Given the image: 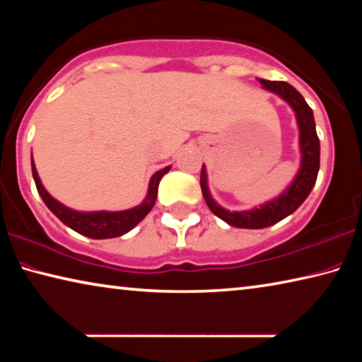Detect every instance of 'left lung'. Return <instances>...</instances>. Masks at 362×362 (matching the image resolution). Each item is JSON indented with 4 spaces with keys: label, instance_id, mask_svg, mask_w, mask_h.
I'll list each match as a JSON object with an SVG mask.
<instances>
[{
    "label": "left lung",
    "instance_id": "obj_1",
    "mask_svg": "<svg viewBox=\"0 0 362 362\" xmlns=\"http://www.w3.org/2000/svg\"><path fill=\"white\" fill-rule=\"evenodd\" d=\"M262 88L277 95L288 106L293 109L298 132H300V169H298L293 180L285 190L277 194V197L269 199L259 206H255L251 209L245 211H228L222 208L221 204L212 198L208 187V172L206 165L203 164L202 169V192L206 199L208 208L214 214L227 222L228 226L237 228H264L285 219L286 216L293 214L300 208L303 202L309 197L313 187L315 185L319 174V163H320V145L317 139V132H315V122L313 109L308 106V103L303 98L300 91L295 87H291L286 82H271V80H259Z\"/></svg>",
    "mask_w": 362,
    "mask_h": 362
}]
</instances>
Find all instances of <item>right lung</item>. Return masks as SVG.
<instances>
[{
	"label": "right lung",
	"mask_w": 362,
	"mask_h": 362,
	"mask_svg": "<svg viewBox=\"0 0 362 362\" xmlns=\"http://www.w3.org/2000/svg\"><path fill=\"white\" fill-rule=\"evenodd\" d=\"M169 170L170 165L154 172L150 179V185H148L146 197L139 206H134V208L125 211H76L72 208H67V206L62 204L61 202H57V199H54L47 192V188L43 187L42 180H40L35 163H33L32 158L33 180H35L37 190L45 204L48 206V209L53 212L62 223H66L69 228L95 240L120 237V235L130 232L136 223H140L145 219L148 212L153 209L154 203H156L159 182Z\"/></svg>",
	"instance_id": "1"
}]
</instances>
